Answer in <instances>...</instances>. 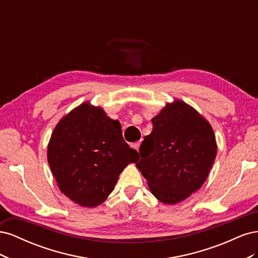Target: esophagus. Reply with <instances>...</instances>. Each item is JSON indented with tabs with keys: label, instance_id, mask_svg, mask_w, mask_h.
<instances>
[{
	"label": "esophagus",
	"instance_id": "34e87169",
	"mask_svg": "<svg viewBox=\"0 0 258 258\" xmlns=\"http://www.w3.org/2000/svg\"><path fill=\"white\" fill-rule=\"evenodd\" d=\"M140 145H141V142H136V143H134V144H132V147H134V148H135V150L139 151V148H140Z\"/></svg>",
	"mask_w": 258,
	"mask_h": 258
}]
</instances>
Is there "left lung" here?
<instances>
[{"label":"left lung","mask_w":258,"mask_h":258,"mask_svg":"<svg viewBox=\"0 0 258 258\" xmlns=\"http://www.w3.org/2000/svg\"><path fill=\"white\" fill-rule=\"evenodd\" d=\"M137 168L162 204L176 205L200 189L216 157L212 126L184 101L167 103L152 119Z\"/></svg>","instance_id":"left-lung-1"}]
</instances>
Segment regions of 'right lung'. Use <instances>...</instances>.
I'll return each mask as SVG.
<instances>
[{
	"mask_svg": "<svg viewBox=\"0 0 258 258\" xmlns=\"http://www.w3.org/2000/svg\"><path fill=\"white\" fill-rule=\"evenodd\" d=\"M139 153L122 138L118 120L89 101L62 117L47 146V160L62 194L85 208L104 202Z\"/></svg>",
	"mask_w": 258,
	"mask_h": 258,
	"instance_id": "obj_1",
	"label": "right lung"
}]
</instances>
